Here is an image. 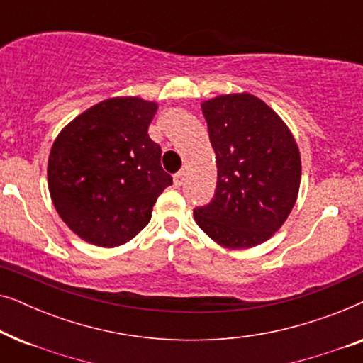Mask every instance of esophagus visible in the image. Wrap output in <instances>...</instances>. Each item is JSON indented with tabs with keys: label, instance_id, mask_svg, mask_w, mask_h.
I'll list each match as a JSON object with an SVG mask.
<instances>
[{
	"label": "esophagus",
	"instance_id": "1",
	"mask_svg": "<svg viewBox=\"0 0 363 363\" xmlns=\"http://www.w3.org/2000/svg\"><path fill=\"white\" fill-rule=\"evenodd\" d=\"M185 177H186V173L183 170L175 173V175H173V183H175V186H182L183 183H185Z\"/></svg>",
	"mask_w": 363,
	"mask_h": 363
}]
</instances>
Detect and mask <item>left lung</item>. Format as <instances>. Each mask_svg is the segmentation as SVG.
Wrapping results in <instances>:
<instances>
[{
	"label": "left lung",
	"mask_w": 363,
	"mask_h": 363,
	"mask_svg": "<svg viewBox=\"0 0 363 363\" xmlns=\"http://www.w3.org/2000/svg\"><path fill=\"white\" fill-rule=\"evenodd\" d=\"M216 153L213 200L193 215L218 245L242 250L269 240L294 206L301 157L279 116L251 94L201 104Z\"/></svg>",
	"instance_id": "left-lung-1"
}]
</instances>
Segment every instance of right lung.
I'll return each instance as SVG.
<instances>
[{"label":"right lung","mask_w":363,"mask_h":363,"mask_svg":"<svg viewBox=\"0 0 363 363\" xmlns=\"http://www.w3.org/2000/svg\"><path fill=\"white\" fill-rule=\"evenodd\" d=\"M157 104L116 97L94 106L59 133L48 163L59 216L84 241L113 247L148 225L172 177L148 137Z\"/></svg>","instance_id":"add662e5"}]
</instances>
